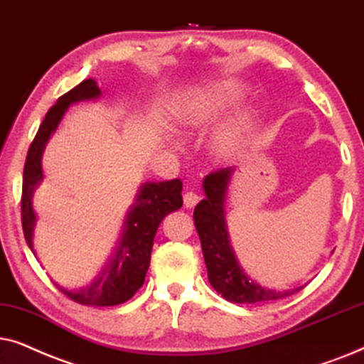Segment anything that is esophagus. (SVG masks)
<instances>
[{"instance_id":"esophagus-1","label":"esophagus","mask_w":364,"mask_h":364,"mask_svg":"<svg viewBox=\"0 0 364 364\" xmlns=\"http://www.w3.org/2000/svg\"><path fill=\"white\" fill-rule=\"evenodd\" d=\"M198 201H200V196H198L196 193L188 191L183 195V203H185L186 208H195L198 205Z\"/></svg>"}]
</instances>
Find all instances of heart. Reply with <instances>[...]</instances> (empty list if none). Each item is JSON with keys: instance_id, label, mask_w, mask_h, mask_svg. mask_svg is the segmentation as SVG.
I'll return each instance as SVG.
<instances>
[{"instance_id": "b5f03b06", "label": "heart", "mask_w": 364, "mask_h": 364, "mask_svg": "<svg viewBox=\"0 0 364 364\" xmlns=\"http://www.w3.org/2000/svg\"><path fill=\"white\" fill-rule=\"evenodd\" d=\"M245 96V86L236 81H218L208 86L195 101L179 111V124L185 129H200L210 124L218 114L226 111L231 105ZM253 133V114L240 111L221 126L213 139V151L218 158L228 159L240 153L248 144Z\"/></svg>"}]
</instances>
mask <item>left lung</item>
I'll use <instances>...</instances> for the list:
<instances>
[{
  "instance_id": "obj_1",
  "label": "left lung",
  "mask_w": 364,
  "mask_h": 364,
  "mask_svg": "<svg viewBox=\"0 0 364 364\" xmlns=\"http://www.w3.org/2000/svg\"><path fill=\"white\" fill-rule=\"evenodd\" d=\"M236 168H225L203 179V191L206 198L195 208V226L201 241L208 279L211 287L231 303L255 304L276 301L291 296L303 287L293 289H273L251 279L241 268L230 241L225 218V203L230 181Z\"/></svg>"
}]
</instances>
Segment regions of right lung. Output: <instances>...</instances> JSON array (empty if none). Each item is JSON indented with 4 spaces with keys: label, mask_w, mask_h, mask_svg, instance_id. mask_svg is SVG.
Here are the masks:
<instances>
[{
    "label": "right lung",
    "mask_w": 364,
    "mask_h": 364,
    "mask_svg": "<svg viewBox=\"0 0 364 364\" xmlns=\"http://www.w3.org/2000/svg\"><path fill=\"white\" fill-rule=\"evenodd\" d=\"M101 96L95 80H85L75 88L58 98L55 106H51L45 119L40 124L35 139L28 149L26 163L23 171V195H21V223L26 243L36 256L35 245V226L36 211L33 208V195L45 178L43 174V153L46 143L50 141L58 124L65 116L71 105L81 101H93ZM183 183L181 179L169 181H146L139 186L134 203L126 213L121 228V235L113 253L108 256L106 264L90 284L80 289H60L73 301L85 306H114L128 301L139 288L143 287L144 276L149 268L154 235L159 223L171 211L183 206ZM38 259V256H36Z\"/></svg>",
    "instance_id": "add662e5"
}]
</instances>
